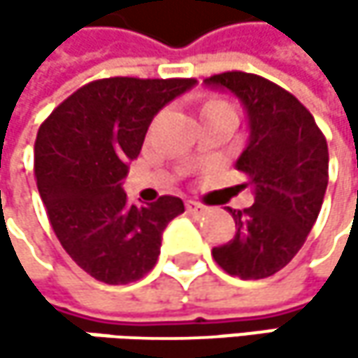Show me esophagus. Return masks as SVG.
I'll list each match as a JSON object with an SVG mask.
<instances>
[{"mask_svg": "<svg viewBox=\"0 0 358 358\" xmlns=\"http://www.w3.org/2000/svg\"><path fill=\"white\" fill-rule=\"evenodd\" d=\"M186 211L188 213H205L207 207L201 205V203H196V201H186Z\"/></svg>", "mask_w": 358, "mask_h": 358, "instance_id": "obj_1", "label": "esophagus"}]
</instances>
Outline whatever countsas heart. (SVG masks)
I'll list each match as a JSON object with an SVG mask.
<instances>
[{"label":"heart","mask_w":358,"mask_h":358,"mask_svg":"<svg viewBox=\"0 0 358 358\" xmlns=\"http://www.w3.org/2000/svg\"><path fill=\"white\" fill-rule=\"evenodd\" d=\"M217 109H232L226 101H220V99H209L203 109H201V113H207V111H217Z\"/></svg>","instance_id":"b5f03b06"}]
</instances>
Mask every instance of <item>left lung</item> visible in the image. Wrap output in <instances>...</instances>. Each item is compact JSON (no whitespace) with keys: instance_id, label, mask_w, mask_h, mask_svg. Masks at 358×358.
<instances>
[{"instance_id":"1","label":"left lung","mask_w":358,"mask_h":358,"mask_svg":"<svg viewBox=\"0 0 358 358\" xmlns=\"http://www.w3.org/2000/svg\"><path fill=\"white\" fill-rule=\"evenodd\" d=\"M241 99L249 141L236 170L247 174L255 203L230 209L236 234L215 247V263L241 280H263L286 267L311 232L327 188V143L313 115L282 87L247 72L205 80Z\"/></svg>"}]
</instances>
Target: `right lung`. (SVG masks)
<instances>
[{
  "mask_svg": "<svg viewBox=\"0 0 358 358\" xmlns=\"http://www.w3.org/2000/svg\"><path fill=\"white\" fill-rule=\"evenodd\" d=\"M194 78L115 76L85 85L51 111L35 143V176L51 228L80 269L111 286L141 280L157 263L178 196L128 203L122 180L157 111Z\"/></svg>",
  "mask_w": 358,
  "mask_h": 358,
  "instance_id": "right-lung-1",
  "label": "right lung"
}]
</instances>
